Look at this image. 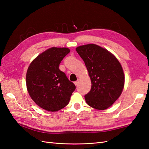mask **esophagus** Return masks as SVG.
Segmentation results:
<instances>
[{"instance_id":"34e87169","label":"esophagus","mask_w":149,"mask_h":149,"mask_svg":"<svg viewBox=\"0 0 149 149\" xmlns=\"http://www.w3.org/2000/svg\"><path fill=\"white\" fill-rule=\"evenodd\" d=\"M79 79H78V80L77 81H74V85H78V83H79Z\"/></svg>"}]
</instances>
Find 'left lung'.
<instances>
[{
	"label": "left lung",
	"mask_w": 149,
	"mask_h": 149,
	"mask_svg": "<svg viewBox=\"0 0 149 149\" xmlns=\"http://www.w3.org/2000/svg\"><path fill=\"white\" fill-rule=\"evenodd\" d=\"M85 62L92 82L90 91L85 95L86 104L98 110L111 107L123 92L125 74L121 65L107 49L93 43L77 47Z\"/></svg>",
	"instance_id": "1"
}]
</instances>
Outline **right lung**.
I'll return each instance as SVG.
<instances>
[{
	"label": "right lung",
	"instance_id": "obj_1",
	"mask_svg": "<svg viewBox=\"0 0 149 149\" xmlns=\"http://www.w3.org/2000/svg\"><path fill=\"white\" fill-rule=\"evenodd\" d=\"M70 50L51 47L40 54L28 66L26 75L28 92L35 104L43 109L56 112L66 107L76 86L59 64Z\"/></svg>",
	"mask_w": 149,
	"mask_h": 149
}]
</instances>
